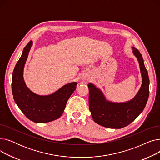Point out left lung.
I'll use <instances>...</instances> for the list:
<instances>
[{
    "mask_svg": "<svg viewBox=\"0 0 160 160\" xmlns=\"http://www.w3.org/2000/svg\"><path fill=\"white\" fill-rule=\"evenodd\" d=\"M137 58L142 76V85L133 99L122 103L107 100L102 92L92 83H89V107L92 118L102 127L119 129L127 127L143 111L149 96V78L143 59L139 50L132 47Z\"/></svg>",
    "mask_w": 160,
    "mask_h": 160,
    "instance_id": "left-lung-1",
    "label": "left lung"
}]
</instances>
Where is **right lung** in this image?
<instances>
[{"mask_svg": "<svg viewBox=\"0 0 160 160\" xmlns=\"http://www.w3.org/2000/svg\"><path fill=\"white\" fill-rule=\"evenodd\" d=\"M32 45V41H30L15 65L12 74V94L15 103L28 119L36 123H45L60 117L77 83H67L54 93L45 96L30 90L24 81L23 70Z\"/></svg>", "mask_w": 160, "mask_h": 160, "instance_id": "obj_1", "label": "right lung"}]
</instances>
